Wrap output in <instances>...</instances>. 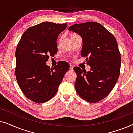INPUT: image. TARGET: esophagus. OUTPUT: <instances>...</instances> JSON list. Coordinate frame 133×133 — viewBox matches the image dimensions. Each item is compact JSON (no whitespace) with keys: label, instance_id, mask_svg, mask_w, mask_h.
<instances>
[{"label":"esophagus","instance_id":"34e87169","mask_svg":"<svg viewBox=\"0 0 133 133\" xmlns=\"http://www.w3.org/2000/svg\"><path fill=\"white\" fill-rule=\"evenodd\" d=\"M70 70H73V66H72V65H70Z\"/></svg>","mask_w":133,"mask_h":133}]
</instances>
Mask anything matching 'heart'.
I'll use <instances>...</instances> for the list:
<instances>
[{"label": "heart", "mask_w": 133, "mask_h": 133, "mask_svg": "<svg viewBox=\"0 0 133 133\" xmlns=\"http://www.w3.org/2000/svg\"><path fill=\"white\" fill-rule=\"evenodd\" d=\"M75 35H76V34H71V36H75Z\"/></svg>", "instance_id": "obj_1"}]
</instances>
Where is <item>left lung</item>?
I'll return each mask as SVG.
<instances>
[{"label": "left lung", "instance_id": "8db88e82", "mask_svg": "<svg viewBox=\"0 0 133 133\" xmlns=\"http://www.w3.org/2000/svg\"><path fill=\"white\" fill-rule=\"evenodd\" d=\"M82 38L81 56H88L90 71L73 68L77 74L74 84L77 93L87 102H97L108 95L119 77L121 56L114 36L97 22L78 23L71 26Z\"/></svg>", "mask_w": 133, "mask_h": 133}]
</instances>
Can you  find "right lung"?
I'll return each instance as SVG.
<instances>
[{"label": "right lung", "instance_id": "right-lung-1", "mask_svg": "<svg viewBox=\"0 0 133 133\" xmlns=\"http://www.w3.org/2000/svg\"><path fill=\"white\" fill-rule=\"evenodd\" d=\"M66 26V23L44 22L27 29L18 43L16 79L24 95L34 102L42 103L52 99L70 68L64 61L52 68L46 64L49 56L57 53V37Z\"/></svg>", "mask_w": 133, "mask_h": 133}]
</instances>
